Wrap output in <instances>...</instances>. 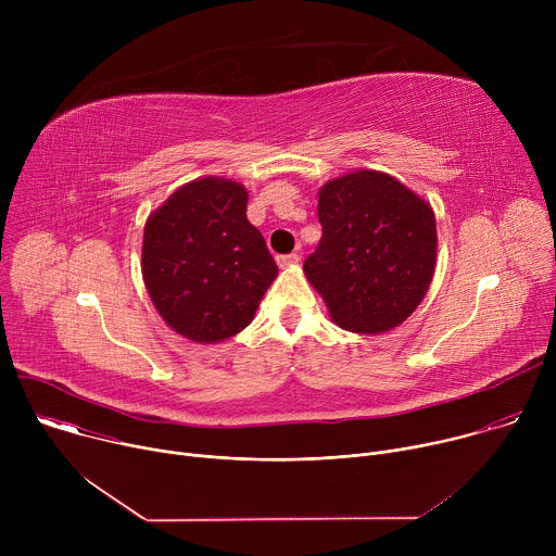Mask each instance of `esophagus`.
Here are the masks:
<instances>
[{
  "label": "esophagus",
  "instance_id": "1",
  "mask_svg": "<svg viewBox=\"0 0 556 556\" xmlns=\"http://www.w3.org/2000/svg\"><path fill=\"white\" fill-rule=\"evenodd\" d=\"M277 264H279L281 268H286V266H294V264H299V255H296V253L279 255V257H277Z\"/></svg>",
  "mask_w": 556,
  "mask_h": 556
}]
</instances>
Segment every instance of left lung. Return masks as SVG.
<instances>
[{
  "label": "left lung",
  "mask_w": 556,
  "mask_h": 556,
  "mask_svg": "<svg viewBox=\"0 0 556 556\" xmlns=\"http://www.w3.org/2000/svg\"><path fill=\"white\" fill-rule=\"evenodd\" d=\"M316 211L324 235L303 270L332 321L358 334L399 328L435 270L429 202L389 174L358 169L324 185Z\"/></svg>",
  "instance_id": "1"
}]
</instances>
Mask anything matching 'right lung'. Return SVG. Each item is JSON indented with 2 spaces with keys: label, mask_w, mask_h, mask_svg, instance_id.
I'll return each instance as SVG.
<instances>
[{
  "label": "right lung",
  "mask_w": 556,
  "mask_h": 556,
  "mask_svg": "<svg viewBox=\"0 0 556 556\" xmlns=\"http://www.w3.org/2000/svg\"><path fill=\"white\" fill-rule=\"evenodd\" d=\"M247 204L240 182L208 176L180 187L144 224L147 292L189 341L219 343L242 332L277 277Z\"/></svg>",
  "instance_id": "add662e5"
}]
</instances>
